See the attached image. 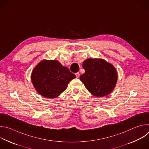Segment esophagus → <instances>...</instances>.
Listing matches in <instances>:
<instances>
[{
  "instance_id": "1",
  "label": "esophagus",
  "mask_w": 149,
  "mask_h": 149,
  "mask_svg": "<svg viewBox=\"0 0 149 149\" xmlns=\"http://www.w3.org/2000/svg\"><path fill=\"white\" fill-rule=\"evenodd\" d=\"M75 75H76V77H77V78H78V77H79V72L75 73Z\"/></svg>"
}]
</instances>
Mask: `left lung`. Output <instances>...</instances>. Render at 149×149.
Masks as SVG:
<instances>
[{"label":"left lung","mask_w":149,"mask_h":149,"mask_svg":"<svg viewBox=\"0 0 149 149\" xmlns=\"http://www.w3.org/2000/svg\"><path fill=\"white\" fill-rule=\"evenodd\" d=\"M82 67L86 71L79 79L91 94L102 97L113 91L118 74L111 63L101 58H88L83 61Z\"/></svg>","instance_id":"8db88e82"}]
</instances>
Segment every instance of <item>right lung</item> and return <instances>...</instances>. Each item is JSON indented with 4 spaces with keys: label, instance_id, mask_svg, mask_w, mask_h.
I'll return each instance as SVG.
<instances>
[{
    "label": "right lung",
    "instance_id": "obj_1",
    "mask_svg": "<svg viewBox=\"0 0 149 149\" xmlns=\"http://www.w3.org/2000/svg\"><path fill=\"white\" fill-rule=\"evenodd\" d=\"M67 67L56 60L39 62L31 74V81L36 91L45 98H55L64 91L68 83L75 78Z\"/></svg>",
    "mask_w": 149,
    "mask_h": 149
}]
</instances>
